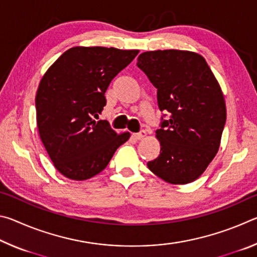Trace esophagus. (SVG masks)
Returning a JSON list of instances; mask_svg holds the SVG:
<instances>
[{
  "instance_id": "esophagus-1",
  "label": "esophagus",
  "mask_w": 257,
  "mask_h": 257,
  "mask_svg": "<svg viewBox=\"0 0 257 257\" xmlns=\"http://www.w3.org/2000/svg\"><path fill=\"white\" fill-rule=\"evenodd\" d=\"M145 136H146V132H145V130H141V132H139V133L133 134V137H134L135 139H136V141H141V139L145 138Z\"/></svg>"
}]
</instances>
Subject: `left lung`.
Segmentation results:
<instances>
[{
    "label": "left lung",
    "mask_w": 257,
    "mask_h": 257,
    "mask_svg": "<svg viewBox=\"0 0 257 257\" xmlns=\"http://www.w3.org/2000/svg\"><path fill=\"white\" fill-rule=\"evenodd\" d=\"M137 67L158 89L160 155L147 163L164 181L184 185L205 171L220 147L227 119L220 85L202 55L189 51L144 52Z\"/></svg>",
    "instance_id": "left-lung-1"
}]
</instances>
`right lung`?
I'll return each instance as SVG.
<instances>
[{
  "instance_id": "add662e5",
  "label": "right lung",
  "mask_w": 257,
  "mask_h": 257,
  "mask_svg": "<svg viewBox=\"0 0 257 257\" xmlns=\"http://www.w3.org/2000/svg\"><path fill=\"white\" fill-rule=\"evenodd\" d=\"M137 50L82 47L68 50L52 64L38 86L36 119L40 136L54 167L72 180L103 171L120 145L130 137L98 120L105 92Z\"/></svg>"
}]
</instances>
